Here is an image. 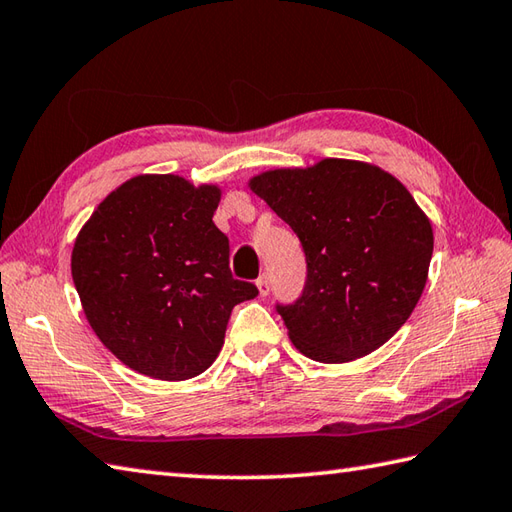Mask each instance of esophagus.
<instances>
[{"instance_id":"1","label":"esophagus","mask_w":512,"mask_h":512,"mask_svg":"<svg viewBox=\"0 0 512 512\" xmlns=\"http://www.w3.org/2000/svg\"><path fill=\"white\" fill-rule=\"evenodd\" d=\"M256 285H258L260 296H267L269 294V276L267 274H260L258 280H256Z\"/></svg>"}]
</instances>
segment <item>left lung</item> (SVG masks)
Instances as JSON below:
<instances>
[{
	"instance_id": "left-lung-1",
	"label": "left lung",
	"mask_w": 512,
	"mask_h": 512,
	"mask_svg": "<svg viewBox=\"0 0 512 512\" xmlns=\"http://www.w3.org/2000/svg\"><path fill=\"white\" fill-rule=\"evenodd\" d=\"M252 190L294 229L307 260L302 294L276 311L311 360L367 356L422 296L433 229L409 190L380 168L325 159L254 176Z\"/></svg>"
}]
</instances>
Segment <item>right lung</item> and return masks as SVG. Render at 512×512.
<instances>
[{
  "label": "right lung",
  "mask_w": 512,
  "mask_h": 512,
  "mask_svg": "<svg viewBox=\"0 0 512 512\" xmlns=\"http://www.w3.org/2000/svg\"><path fill=\"white\" fill-rule=\"evenodd\" d=\"M216 185L145 174L106 196L75 241L72 280L99 340L125 367L159 380L203 373L227 320L258 287L229 269L212 221Z\"/></svg>",
  "instance_id": "1"
}]
</instances>
